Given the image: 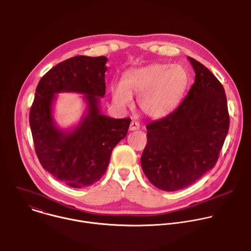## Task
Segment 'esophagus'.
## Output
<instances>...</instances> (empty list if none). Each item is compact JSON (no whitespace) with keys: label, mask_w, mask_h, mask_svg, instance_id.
<instances>
[{"label":"esophagus","mask_w":251,"mask_h":251,"mask_svg":"<svg viewBox=\"0 0 251 251\" xmlns=\"http://www.w3.org/2000/svg\"><path fill=\"white\" fill-rule=\"evenodd\" d=\"M140 129V124L137 122V121H132L131 124H130V127H129V130L130 131H135V130H139Z\"/></svg>","instance_id":"esophagus-1"}]
</instances>
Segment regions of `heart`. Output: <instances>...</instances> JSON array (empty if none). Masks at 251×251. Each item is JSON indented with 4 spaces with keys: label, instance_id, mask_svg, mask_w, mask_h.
I'll use <instances>...</instances> for the list:
<instances>
[{
    "label": "heart",
    "instance_id": "obj_1",
    "mask_svg": "<svg viewBox=\"0 0 251 251\" xmlns=\"http://www.w3.org/2000/svg\"><path fill=\"white\" fill-rule=\"evenodd\" d=\"M190 84L188 70L180 64L152 63L127 70L121 84L112 89L113 102L126 107L132 94L138 96L140 110L152 119L171 114L181 103Z\"/></svg>",
    "mask_w": 251,
    "mask_h": 251
}]
</instances>
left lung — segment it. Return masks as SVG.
<instances>
[{"mask_svg":"<svg viewBox=\"0 0 251 251\" xmlns=\"http://www.w3.org/2000/svg\"><path fill=\"white\" fill-rule=\"evenodd\" d=\"M188 59L195 83L174 112L147 125L141 157L148 180L166 192L187 188L212 169L229 128L224 86L203 64Z\"/></svg>","mask_w":251,"mask_h":251,"instance_id":"obj_1","label":"left lung"}]
</instances>
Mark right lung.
<instances>
[{
  "mask_svg": "<svg viewBox=\"0 0 251 251\" xmlns=\"http://www.w3.org/2000/svg\"><path fill=\"white\" fill-rule=\"evenodd\" d=\"M107 60L105 56L77 55L56 64L40 80L30 107L29 126L43 168L73 188L100 180L131 122L130 118L114 119L100 112ZM60 92L84 94L88 105L82 121L69 131L59 129L52 116L55 94Z\"/></svg>",
  "mask_w": 251,
  "mask_h": 251,
  "instance_id": "add662e5",
  "label": "right lung"
}]
</instances>
